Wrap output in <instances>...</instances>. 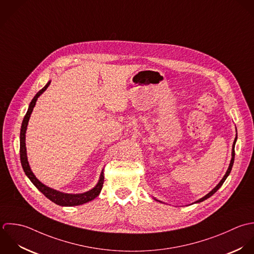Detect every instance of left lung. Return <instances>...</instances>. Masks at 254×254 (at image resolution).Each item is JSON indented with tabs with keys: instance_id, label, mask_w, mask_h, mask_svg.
Returning a JSON list of instances; mask_svg holds the SVG:
<instances>
[{
	"instance_id": "8db88e82",
	"label": "left lung",
	"mask_w": 254,
	"mask_h": 254,
	"mask_svg": "<svg viewBox=\"0 0 254 254\" xmlns=\"http://www.w3.org/2000/svg\"><path fill=\"white\" fill-rule=\"evenodd\" d=\"M237 139H238V136H236V138H235V141H234V144H233V151H232V160H231V163H230V166H229V169L227 170V172H226V174H225V176L222 178V180L219 182V184L212 190V191H210L207 195H205L204 197H202L201 199H199V200H197L196 202H194V203H200V202H202V201H204V200H206V199H208L209 197H211L215 192H217V190L223 185V183L225 182V180L227 179V177L229 176V174L231 173V170H232V168H233V166H234V162H235V145H236V142H237ZM157 200V199H156ZM158 201V200H157ZM161 202V201H160Z\"/></svg>"
}]
</instances>
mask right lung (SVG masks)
Segmentation results:
<instances>
[{"label": "right lung", "instance_id": "1", "mask_svg": "<svg viewBox=\"0 0 254 254\" xmlns=\"http://www.w3.org/2000/svg\"><path fill=\"white\" fill-rule=\"evenodd\" d=\"M50 85V82H48L46 85L40 89L35 96L32 98L27 112L22 120V124H21V129H20V148H19V155H20V163L22 166L23 171L25 172L26 176L30 179V181L33 183V185L44 194V196H46L49 200H51L52 202H54L57 205L60 206H66V207H70V206H78V205H82L85 204L86 202H89L91 200H93L94 198H96L103 186V182H104V175H103V171H101L99 180L97 182V184L90 189L89 191L85 192V193H81V194H68V193H63L57 190H54L46 185H44L43 183H41L33 174V172L31 171L29 164L27 162V156H26V147H25V132H26V128H27V124H28V120L30 117V114L33 110V107L35 106L36 100L37 98L46 90V88L48 87V85Z\"/></svg>", "mask_w": 254, "mask_h": 254}]
</instances>
